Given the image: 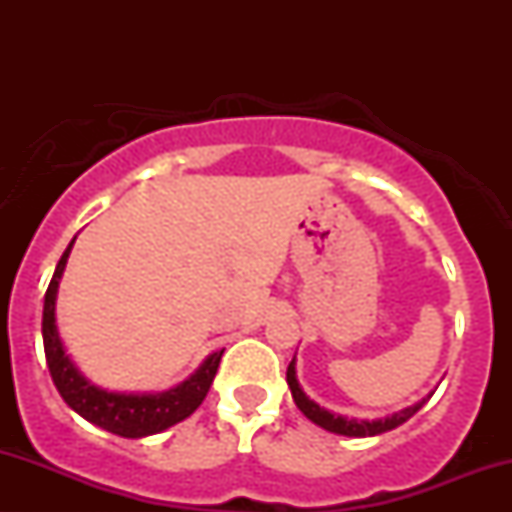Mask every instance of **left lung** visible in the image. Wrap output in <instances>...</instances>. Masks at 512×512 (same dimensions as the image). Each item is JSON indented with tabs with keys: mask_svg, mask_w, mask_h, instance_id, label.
<instances>
[{
	"mask_svg": "<svg viewBox=\"0 0 512 512\" xmlns=\"http://www.w3.org/2000/svg\"><path fill=\"white\" fill-rule=\"evenodd\" d=\"M286 383L291 387V397L293 402H296V407L301 409L313 424L325 428V431L330 433H337V436H349V438H368V436H380V433L385 431H392V428L402 426L404 421H409L416 411L424 407L426 399L431 397L428 395L421 399V402L411 404V407L402 411H395V414L390 416H383V419L368 421V419H354V416L334 414V411H327L325 407H320V404L313 402V399L305 395L301 383H298L296 378V356H293V361L289 363V370H286Z\"/></svg>",
	"mask_w": 512,
	"mask_h": 512,
	"instance_id": "obj_1",
	"label": "left lung"
}]
</instances>
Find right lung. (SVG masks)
I'll return each instance as SVG.
<instances>
[{
	"label": "right lung",
	"instance_id": "right-lung-1",
	"mask_svg": "<svg viewBox=\"0 0 512 512\" xmlns=\"http://www.w3.org/2000/svg\"><path fill=\"white\" fill-rule=\"evenodd\" d=\"M76 236L67 245L64 255L57 262L55 274L45 291L43 305V344L45 358H48V368L64 402L72 407L76 414L84 416L93 426H101L105 431L115 433L122 438H146L154 433L166 431V428L180 424L187 416L195 411L207 397L214 375L219 370L221 351H214L204 358V363L187 380L180 385L170 387L163 392H110L103 387L93 385L91 380L74 366L64 349L60 330H57V289H60V279L67 267L69 252H72Z\"/></svg>",
	"mask_w": 512,
	"mask_h": 512
}]
</instances>
